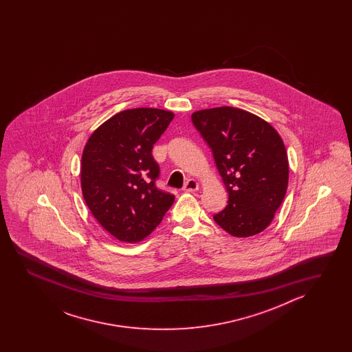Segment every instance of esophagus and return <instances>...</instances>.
<instances>
[{
  "label": "esophagus",
  "instance_id": "34e87169",
  "mask_svg": "<svg viewBox=\"0 0 352 352\" xmlns=\"http://www.w3.org/2000/svg\"><path fill=\"white\" fill-rule=\"evenodd\" d=\"M199 190V182L194 179H187L186 184L184 185V191L186 192H194Z\"/></svg>",
  "mask_w": 352,
  "mask_h": 352
}]
</instances>
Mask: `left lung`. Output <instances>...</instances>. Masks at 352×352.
<instances>
[{"mask_svg": "<svg viewBox=\"0 0 352 352\" xmlns=\"http://www.w3.org/2000/svg\"><path fill=\"white\" fill-rule=\"evenodd\" d=\"M191 120L212 151L229 192L215 223L235 238L265 230L283 202L289 177L279 133L267 120L234 107L197 111Z\"/></svg>", "mask_w": 352, "mask_h": 352, "instance_id": "1", "label": "left lung"}]
</instances>
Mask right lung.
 I'll return each instance as SVG.
<instances>
[{"label": "right lung", "instance_id": "1", "mask_svg": "<svg viewBox=\"0 0 352 352\" xmlns=\"http://www.w3.org/2000/svg\"><path fill=\"white\" fill-rule=\"evenodd\" d=\"M175 114L157 108L117 113L90 135L82 150L80 185L93 217L116 239L147 238L173 206L175 196L158 190L153 144Z\"/></svg>", "mask_w": 352, "mask_h": 352}]
</instances>
